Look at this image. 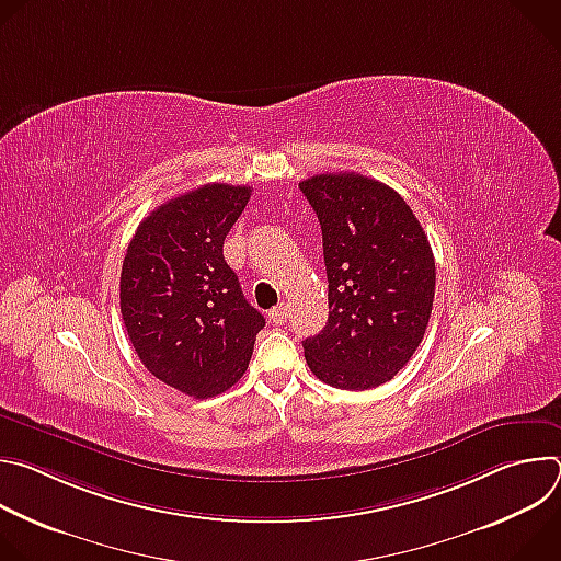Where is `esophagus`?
Returning <instances> with one entry per match:
<instances>
[{
  "instance_id": "obj_1",
  "label": "esophagus",
  "mask_w": 561,
  "mask_h": 561,
  "mask_svg": "<svg viewBox=\"0 0 561 561\" xmlns=\"http://www.w3.org/2000/svg\"><path fill=\"white\" fill-rule=\"evenodd\" d=\"M286 317H288V304H279L268 310V319L273 324H284Z\"/></svg>"
}]
</instances>
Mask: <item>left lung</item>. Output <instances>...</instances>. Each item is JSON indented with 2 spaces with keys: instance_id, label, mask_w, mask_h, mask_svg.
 Segmentation results:
<instances>
[{
  "instance_id": "1",
  "label": "left lung",
  "mask_w": 561,
  "mask_h": 561,
  "mask_svg": "<svg viewBox=\"0 0 561 561\" xmlns=\"http://www.w3.org/2000/svg\"><path fill=\"white\" fill-rule=\"evenodd\" d=\"M322 224L329 322L306 337L317 379L368 390L402 370L424 340L435 257L404 197L357 173H324L299 184Z\"/></svg>"
}]
</instances>
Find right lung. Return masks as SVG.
<instances>
[{
	"mask_svg": "<svg viewBox=\"0 0 561 561\" xmlns=\"http://www.w3.org/2000/svg\"><path fill=\"white\" fill-rule=\"evenodd\" d=\"M251 186L204 184L157 206L137 226L119 277V308L141 364L206 399L249 368L264 314L224 260V239Z\"/></svg>",
	"mask_w": 561,
	"mask_h": 561,
	"instance_id": "obj_1",
	"label": "right lung"
}]
</instances>
